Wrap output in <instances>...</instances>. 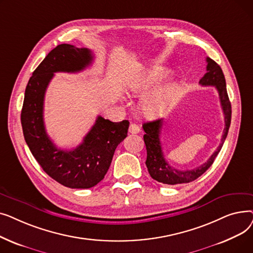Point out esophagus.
<instances>
[{
	"label": "esophagus",
	"instance_id": "1",
	"mask_svg": "<svg viewBox=\"0 0 253 253\" xmlns=\"http://www.w3.org/2000/svg\"><path fill=\"white\" fill-rule=\"evenodd\" d=\"M139 131H140V128H139V126L137 124H135V123L130 124V126H129V133H131V134H137V133H139Z\"/></svg>",
	"mask_w": 253,
	"mask_h": 253
}]
</instances>
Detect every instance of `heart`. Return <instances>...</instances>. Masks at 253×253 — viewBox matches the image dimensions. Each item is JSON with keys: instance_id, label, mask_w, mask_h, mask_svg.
<instances>
[{"instance_id": "obj_1", "label": "heart", "mask_w": 253, "mask_h": 253, "mask_svg": "<svg viewBox=\"0 0 253 253\" xmlns=\"http://www.w3.org/2000/svg\"><path fill=\"white\" fill-rule=\"evenodd\" d=\"M168 78V72L163 69H155L147 73L140 81L132 84L130 91L142 93L155 85L162 83ZM179 91L177 83H167L153 90L149 95L145 96L142 102L143 113L150 117H157L166 113L176 100Z\"/></svg>"}]
</instances>
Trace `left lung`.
Returning a JSON list of instances; mask_svg holds the SVG:
<instances>
[{"mask_svg": "<svg viewBox=\"0 0 253 253\" xmlns=\"http://www.w3.org/2000/svg\"><path fill=\"white\" fill-rule=\"evenodd\" d=\"M207 73L200 80L202 86H214L218 92L220 105L224 116L225 127L223 129V134L221 137V143L218 145L216 151L210 156L208 160L193 170H177L171 167L165 160L161 141H160V132L163 125V119L156 120V121L147 122L142 125V128L145 132L143 135V140L147 148V161L145 165L148 167L149 173L155 180L162 182L165 184H178V183H188L199 176H201L204 172L212 165L215 160L216 156L220 152L222 144L227 138L229 128L231 125L232 118V106L228 96L227 85H225V79L220 66L211 58L207 57Z\"/></svg>", "mask_w": 253, "mask_h": 253, "instance_id": "8db88e82", "label": "left lung"}]
</instances>
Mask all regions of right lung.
<instances>
[{
	"label": "right lung",
	"instance_id": "1",
	"mask_svg": "<svg viewBox=\"0 0 253 253\" xmlns=\"http://www.w3.org/2000/svg\"><path fill=\"white\" fill-rule=\"evenodd\" d=\"M93 60L91 50L61 44L39 64L26 85L21 110L25 142L46 173L71 189H90L104 178L115 150L127 136L129 122H111L98 116L83 142L72 151L57 149L44 124V97L55 73H78Z\"/></svg>",
	"mask_w": 253,
	"mask_h": 253
}]
</instances>
